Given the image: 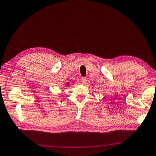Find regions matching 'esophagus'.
I'll return each mask as SVG.
<instances>
[{"instance_id":"34e87169","label":"esophagus","mask_w":156,"mask_h":156,"mask_svg":"<svg viewBox=\"0 0 156 156\" xmlns=\"http://www.w3.org/2000/svg\"><path fill=\"white\" fill-rule=\"evenodd\" d=\"M87 81V78H86V77H83V78L81 79V83H82V84L86 83Z\"/></svg>"}]
</instances>
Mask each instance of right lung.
Returning <instances> with one entry per match:
<instances>
[{
	"instance_id": "obj_1",
	"label": "right lung",
	"mask_w": 156,
	"mask_h": 156,
	"mask_svg": "<svg viewBox=\"0 0 156 156\" xmlns=\"http://www.w3.org/2000/svg\"><path fill=\"white\" fill-rule=\"evenodd\" d=\"M69 84H70V83H66V86H68Z\"/></svg>"
}]
</instances>
